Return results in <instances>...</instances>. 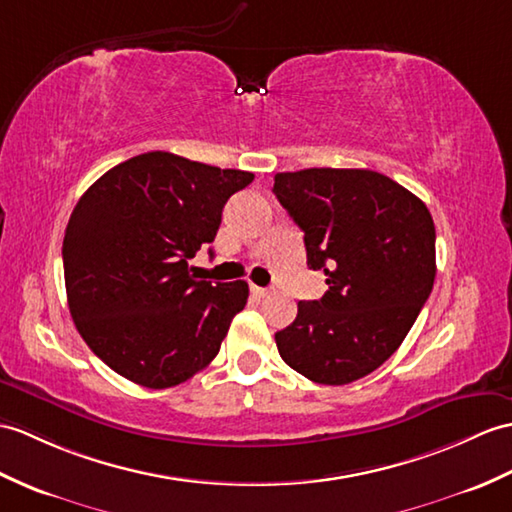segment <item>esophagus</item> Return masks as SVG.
<instances>
[{"label": "esophagus", "instance_id": "esophagus-1", "mask_svg": "<svg viewBox=\"0 0 512 512\" xmlns=\"http://www.w3.org/2000/svg\"><path fill=\"white\" fill-rule=\"evenodd\" d=\"M251 294H253V296H257V299H264V296H268V294H270V290H268V288H259V285L251 283Z\"/></svg>", "mask_w": 512, "mask_h": 512}]
</instances>
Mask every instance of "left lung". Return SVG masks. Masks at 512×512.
<instances>
[{
	"label": "left lung",
	"mask_w": 512,
	"mask_h": 512,
	"mask_svg": "<svg viewBox=\"0 0 512 512\" xmlns=\"http://www.w3.org/2000/svg\"><path fill=\"white\" fill-rule=\"evenodd\" d=\"M272 192L305 233L329 290L277 331L283 362L316 384H351L399 349L432 292L434 220L421 198L373 170L275 174Z\"/></svg>",
	"instance_id": "obj_1"
}]
</instances>
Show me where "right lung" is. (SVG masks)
<instances>
[{
  "label": "right lung",
  "mask_w": 512,
  "mask_h": 512,
  "mask_svg": "<svg viewBox=\"0 0 512 512\" xmlns=\"http://www.w3.org/2000/svg\"><path fill=\"white\" fill-rule=\"evenodd\" d=\"M253 178L157 150L82 194L63 240L67 303L82 340L117 375L170 388L216 358L248 283L198 281L187 259L213 242L227 200Z\"/></svg>",
  "instance_id": "right-lung-1"
}]
</instances>
